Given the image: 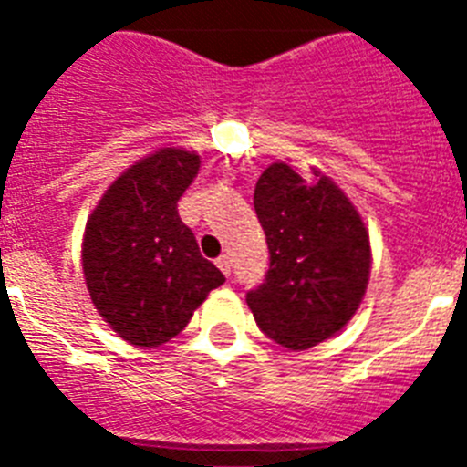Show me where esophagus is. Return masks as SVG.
Returning a JSON list of instances; mask_svg holds the SVG:
<instances>
[{"mask_svg":"<svg viewBox=\"0 0 467 467\" xmlns=\"http://www.w3.org/2000/svg\"><path fill=\"white\" fill-rule=\"evenodd\" d=\"M217 266H220L222 274L231 275V257H229V254H222V257H217Z\"/></svg>","mask_w":467,"mask_h":467,"instance_id":"34e87169","label":"esophagus"}]
</instances>
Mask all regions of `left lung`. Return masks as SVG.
Listing matches in <instances>:
<instances>
[{
    "label": "left lung",
    "mask_w": 467,
    "mask_h": 467,
    "mask_svg": "<svg viewBox=\"0 0 467 467\" xmlns=\"http://www.w3.org/2000/svg\"><path fill=\"white\" fill-rule=\"evenodd\" d=\"M274 163L254 187L269 243L264 283L245 292L262 332L285 348H311L339 332L369 280V236L341 189L313 171Z\"/></svg>",
    "instance_id": "obj_1"
}]
</instances>
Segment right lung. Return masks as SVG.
Returning a JSON list of instances; mask_svg holds the SVG:
<instances>
[{
  "label": "right lung",
  "mask_w": 467,
  "mask_h": 467,
  "mask_svg": "<svg viewBox=\"0 0 467 467\" xmlns=\"http://www.w3.org/2000/svg\"><path fill=\"white\" fill-rule=\"evenodd\" d=\"M198 166L192 151L159 150L107 189L86 224L81 254L90 299L135 346L171 341L208 292L224 283L177 213Z\"/></svg>",
  "instance_id": "add662e5"
}]
</instances>
